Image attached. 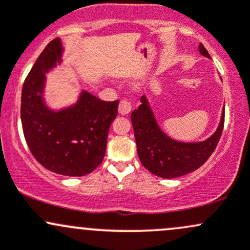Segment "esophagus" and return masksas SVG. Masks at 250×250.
Here are the masks:
<instances>
[{
    "instance_id": "1",
    "label": "esophagus",
    "mask_w": 250,
    "mask_h": 250,
    "mask_svg": "<svg viewBox=\"0 0 250 250\" xmlns=\"http://www.w3.org/2000/svg\"><path fill=\"white\" fill-rule=\"evenodd\" d=\"M131 110V104L130 102H128L127 100H122L119 104V114L120 115H128Z\"/></svg>"
}]
</instances>
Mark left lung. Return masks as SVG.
Instances as JSON below:
<instances>
[{
  "label": "left lung",
  "mask_w": 250,
  "mask_h": 250,
  "mask_svg": "<svg viewBox=\"0 0 250 250\" xmlns=\"http://www.w3.org/2000/svg\"><path fill=\"white\" fill-rule=\"evenodd\" d=\"M199 51L210 59L202 43ZM131 123L137 155L143 167L159 177L175 179L199 169L213 154L223 130L225 108L214 134L199 142L177 141L162 131L146 95L141 97V104L131 113Z\"/></svg>",
  "instance_id": "8db88e82"
}]
</instances>
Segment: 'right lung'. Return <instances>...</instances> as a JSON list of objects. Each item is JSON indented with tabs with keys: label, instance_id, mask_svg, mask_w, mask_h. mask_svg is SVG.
Masks as SVG:
<instances>
[{
	"label": "right lung",
	"instance_id": "obj_1",
	"mask_svg": "<svg viewBox=\"0 0 250 250\" xmlns=\"http://www.w3.org/2000/svg\"><path fill=\"white\" fill-rule=\"evenodd\" d=\"M61 39L48 43L25 79L21 97L23 134L34 157L64 176H84L102 162L119 101L105 102L81 90L73 104L53 109L45 102L47 76L63 63Z\"/></svg>",
	"mask_w": 250,
	"mask_h": 250
}]
</instances>
